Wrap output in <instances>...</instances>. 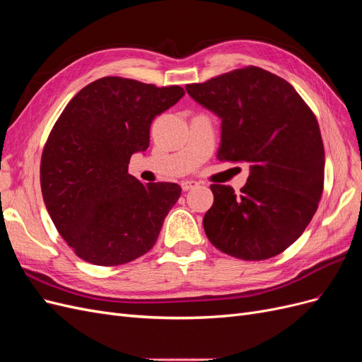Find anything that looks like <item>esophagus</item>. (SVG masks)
I'll return each instance as SVG.
<instances>
[{
  "label": "esophagus",
  "instance_id": "34e87169",
  "mask_svg": "<svg viewBox=\"0 0 362 362\" xmlns=\"http://www.w3.org/2000/svg\"><path fill=\"white\" fill-rule=\"evenodd\" d=\"M198 182L196 181H190V180H187V181H182L181 182V189L184 190V192H189V190H192V189H194V187H198Z\"/></svg>",
  "mask_w": 362,
  "mask_h": 362
}]
</instances>
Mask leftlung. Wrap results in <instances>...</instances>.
<instances>
[{
    "label": "left lung",
    "instance_id": "1",
    "mask_svg": "<svg viewBox=\"0 0 362 362\" xmlns=\"http://www.w3.org/2000/svg\"><path fill=\"white\" fill-rule=\"evenodd\" d=\"M185 90L222 119L217 158L249 164L238 194L211 185L214 202L204 216L208 240L246 261L281 254L302 235L323 193L325 148L311 108L290 83L257 66Z\"/></svg>",
    "mask_w": 362,
    "mask_h": 362
}]
</instances>
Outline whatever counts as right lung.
Masks as SVG:
<instances>
[{"label": "right lung", "mask_w": 362, "mask_h": 362, "mask_svg": "<svg viewBox=\"0 0 362 362\" xmlns=\"http://www.w3.org/2000/svg\"><path fill=\"white\" fill-rule=\"evenodd\" d=\"M182 96L180 86L104 76L83 87L52 127L40 161L43 202L84 261L125 264L156 245L181 187L140 182L128 164L148 149L152 120Z\"/></svg>", "instance_id": "add662e5"}]
</instances>
